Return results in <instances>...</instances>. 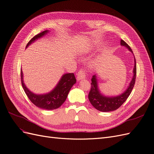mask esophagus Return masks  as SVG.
Listing matches in <instances>:
<instances>
[{"instance_id": "34e87169", "label": "esophagus", "mask_w": 154, "mask_h": 154, "mask_svg": "<svg viewBox=\"0 0 154 154\" xmlns=\"http://www.w3.org/2000/svg\"><path fill=\"white\" fill-rule=\"evenodd\" d=\"M85 78H86V72L85 70L83 69L80 70L77 74V80H81L82 79H85Z\"/></svg>"}]
</instances>
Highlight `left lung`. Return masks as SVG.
Masks as SVG:
<instances>
[{
	"instance_id": "8db88e82",
	"label": "left lung",
	"mask_w": 154,
	"mask_h": 154,
	"mask_svg": "<svg viewBox=\"0 0 154 154\" xmlns=\"http://www.w3.org/2000/svg\"><path fill=\"white\" fill-rule=\"evenodd\" d=\"M121 45L127 47L130 51L133 53L132 50L130 46L123 40H121ZM135 64L134 67V76L131 82L130 83V85L125 92L122 94L115 97H106L102 95L99 91L97 87V83L96 76L94 75L91 79V88L89 93H88V100L91 103L95 109L101 112H110L113 111L122 106L124 102L127 100L129 95L131 93L133 87L136 82V59L134 60Z\"/></svg>"
}]
</instances>
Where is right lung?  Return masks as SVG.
<instances>
[{
    "label": "right lung",
    "mask_w": 154,
    "mask_h": 154,
    "mask_svg": "<svg viewBox=\"0 0 154 154\" xmlns=\"http://www.w3.org/2000/svg\"><path fill=\"white\" fill-rule=\"evenodd\" d=\"M48 32V30L44 31L41 32L40 33L37 34L34 37H32L29 42L27 43L26 48L32 42H33L35 40L43 36ZM20 74L22 85L28 98L36 106L39 107L40 109L46 110H53L59 108L66 101L69 91L71 90L72 85L74 83H76V82L74 73L65 74L64 75L62 76L61 80L58 82L57 87L52 91L48 93V94L37 95L33 94L29 90H28V88L24 85V81H23L22 70L20 71Z\"/></svg>",
    "instance_id": "1"
}]
</instances>
